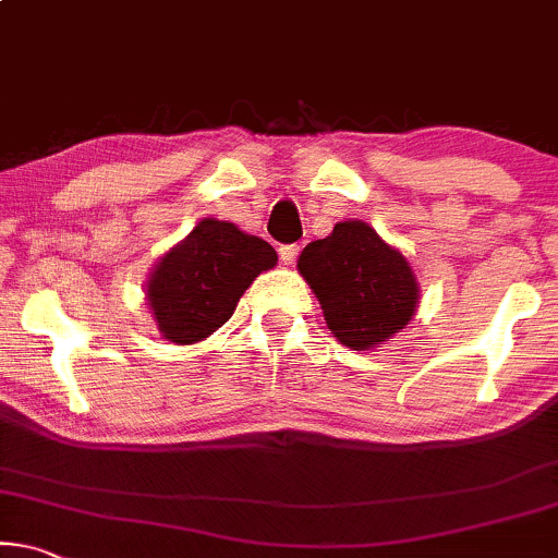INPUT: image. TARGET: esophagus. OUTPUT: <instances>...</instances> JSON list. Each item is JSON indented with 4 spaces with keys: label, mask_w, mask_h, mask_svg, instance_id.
Masks as SVG:
<instances>
[{
    "label": "esophagus",
    "mask_w": 558,
    "mask_h": 558,
    "mask_svg": "<svg viewBox=\"0 0 558 558\" xmlns=\"http://www.w3.org/2000/svg\"><path fill=\"white\" fill-rule=\"evenodd\" d=\"M299 252H301V247L299 244H280V250H278V255H280V259H283L286 265H291L295 257H299Z\"/></svg>",
    "instance_id": "obj_1"
}]
</instances>
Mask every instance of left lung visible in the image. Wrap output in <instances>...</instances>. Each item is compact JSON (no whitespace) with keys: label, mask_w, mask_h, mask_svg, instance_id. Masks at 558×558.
<instances>
[{"label":"left lung","mask_w":558,"mask_h":558,"mask_svg":"<svg viewBox=\"0 0 558 558\" xmlns=\"http://www.w3.org/2000/svg\"><path fill=\"white\" fill-rule=\"evenodd\" d=\"M299 272L322 301L324 318L349 349L388 341L411 322L418 283L408 259L365 221H341L306 244Z\"/></svg>","instance_id":"obj_1"}]
</instances>
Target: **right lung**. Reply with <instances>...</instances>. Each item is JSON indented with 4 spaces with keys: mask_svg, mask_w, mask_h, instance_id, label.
<instances>
[{
    "mask_svg": "<svg viewBox=\"0 0 558 558\" xmlns=\"http://www.w3.org/2000/svg\"><path fill=\"white\" fill-rule=\"evenodd\" d=\"M278 263V252L229 221L204 219L168 252L147 283L162 337L193 344L232 318L252 280Z\"/></svg>",
    "mask_w": 558,
    "mask_h": 558,
    "instance_id": "1",
    "label": "right lung"
}]
</instances>
